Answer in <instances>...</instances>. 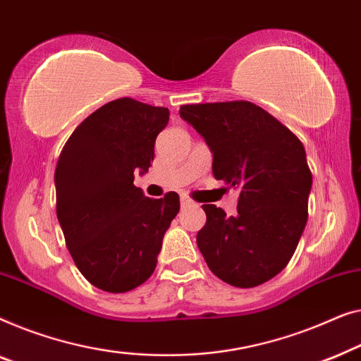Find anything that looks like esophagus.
<instances>
[{"label": "esophagus", "mask_w": 361, "mask_h": 361, "mask_svg": "<svg viewBox=\"0 0 361 361\" xmlns=\"http://www.w3.org/2000/svg\"><path fill=\"white\" fill-rule=\"evenodd\" d=\"M180 200H181V204L183 206H191L192 204V200H190V197H188L186 195H181Z\"/></svg>", "instance_id": "esophagus-1"}]
</instances>
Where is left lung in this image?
Masks as SVG:
<instances>
[{"label":"left lung","instance_id":"8db88e82","mask_svg":"<svg viewBox=\"0 0 361 361\" xmlns=\"http://www.w3.org/2000/svg\"><path fill=\"white\" fill-rule=\"evenodd\" d=\"M180 116L212 150V175L240 191L237 216L202 204L197 248L209 270L237 288L276 276L307 222L312 186L302 142L250 101L185 104Z\"/></svg>","mask_w":361,"mask_h":361}]
</instances>
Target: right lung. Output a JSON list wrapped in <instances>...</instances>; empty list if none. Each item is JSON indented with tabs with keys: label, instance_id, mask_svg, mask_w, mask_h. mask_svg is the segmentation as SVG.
Masks as SVG:
<instances>
[{
	"label": "right lung",
	"instance_id": "right-lung-1",
	"mask_svg": "<svg viewBox=\"0 0 361 361\" xmlns=\"http://www.w3.org/2000/svg\"><path fill=\"white\" fill-rule=\"evenodd\" d=\"M170 111L132 98L109 101L65 142L55 169L57 217L75 265L93 286L128 293L149 280L180 196H144L134 171L149 170Z\"/></svg>",
	"mask_w": 361,
	"mask_h": 361
}]
</instances>
